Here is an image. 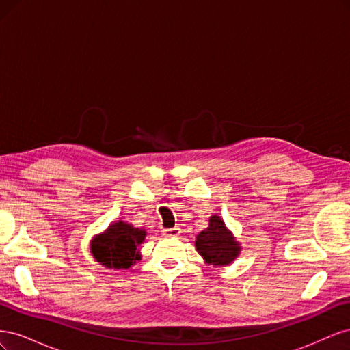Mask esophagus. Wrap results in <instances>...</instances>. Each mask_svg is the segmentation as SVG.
<instances>
[{
    "label": "esophagus",
    "instance_id": "34e87169",
    "mask_svg": "<svg viewBox=\"0 0 350 350\" xmlns=\"http://www.w3.org/2000/svg\"><path fill=\"white\" fill-rule=\"evenodd\" d=\"M162 232H163V235H166V237H178L179 234H181V229L175 226V228H167V229H163Z\"/></svg>",
    "mask_w": 350,
    "mask_h": 350
}]
</instances>
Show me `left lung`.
<instances>
[{
    "instance_id": "left-lung-1",
    "label": "left lung",
    "mask_w": 350,
    "mask_h": 350,
    "mask_svg": "<svg viewBox=\"0 0 350 350\" xmlns=\"http://www.w3.org/2000/svg\"><path fill=\"white\" fill-rule=\"evenodd\" d=\"M196 248L207 264L228 266L241 252V243L225 226L220 216L208 219V228L201 230L196 238Z\"/></svg>"
}]
</instances>
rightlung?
I'll return each instance as SVG.
<instances>
[{"instance_id":"1","label":"right lung","mask_w":350,"mask_h":350,"mask_svg":"<svg viewBox=\"0 0 350 350\" xmlns=\"http://www.w3.org/2000/svg\"><path fill=\"white\" fill-rule=\"evenodd\" d=\"M146 238L143 228H134L122 220L113 221L109 228L90 241L92 256L108 269H130L142 260L139 247Z\"/></svg>"}]
</instances>
